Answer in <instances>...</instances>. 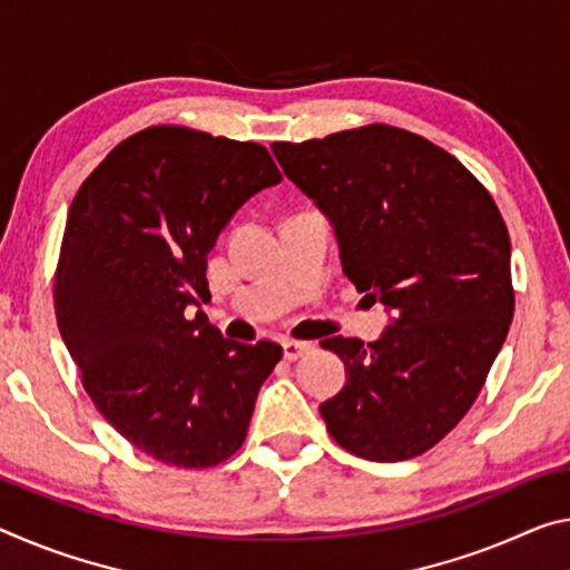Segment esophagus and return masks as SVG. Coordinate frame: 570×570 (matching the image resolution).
<instances>
[{"instance_id":"34e87169","label":"esophagus","mask_w":570,"mask_h":570,"mask_svg":"<svg viewBox=\"0 0 570 570\" xmlns=\"http://www.w3.org/2000/svg\"><path fill=\"white\" fill-rule=\"evenodd\" d=\"M282 345H284V357L288 360V363H292V360L304 357L306 352L312 350V342H299V340H284Z\"/></svg>"}]
</instances>
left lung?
Instances as JSON below:
<instances>
[{
    "instance_id": "1",
    "label": "left lung",
    "mask_w": 570,
    "mask_h": 570,
    "mask_svg": "<svg viewBox=\"0 0 570 570\" xmlns=\"http://www.w3.org/2000/svg\"><path fill=\"white\" fill-rule=\"evenodd\" d=\"M284 175L334 225L342 271L393 312L375 342L330 337L347 383L320 405L350 454L403 462L464 419L510 332V233L487 187L387 124L276 141Z\"/></svg>"
}]
</instances>
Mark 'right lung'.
Masks as SVG:
<instances>
[{
    "mask_svg": "<svg viewBox=\"0 0 570 570\" xmlns=\"http://www.w3.org/2000/svg\"><path fill=\"white\" fill-rule=\"evenodd\" d=\"M282 183L268 149L159 124L108 151L73 197L56 317L104 419L144 454L207 469L243 446L282 345L225 340L193 306L220 230Z\"/></svg>",
    "mask_w": 570,
    "mask_h": 570,
    "instance_id": "obj_1",
    "label": "right lung"
}]
</instances>
